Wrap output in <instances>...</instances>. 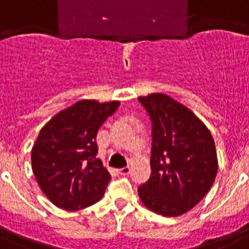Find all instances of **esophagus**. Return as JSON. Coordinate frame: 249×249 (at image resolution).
Segmentation results:
<instances>
[{
    "label": "esophagus",
    "instance_id": "esophagus-1",
    "mask_svg": "<svg viewBox=\"0 0 249 249\" xmlns=\"http://www.w3.org/2000/svg\"><path fill=\"white\" fill-rule=\"evenodd\" d=\"M119 173L123 174V176H126V174L130 173V168H129V166H124V168L119 169Z\"/></svg>",
    "mask_w": 249,
    "mask_h": 249
}]
</instances>
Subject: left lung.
<instances>
[{
  "mask_svg": "<svg viewBox=\"0 0 249 249\" xmlns=\"http://www.w3.org/2000/svg\"><path fill=\"white\" fill-rule=\"evenodd\" d=\"M152 121L151 176L138 187L146 208L165 217L193 209L208 194L218 170L216 146L204 123L163 93L140 97Z\"/></svg>",
  "mask_w": 249,
  "mask_h": 249,
  "instance_id": "obj_1",
  "label": "left lung"
}]
</instances>
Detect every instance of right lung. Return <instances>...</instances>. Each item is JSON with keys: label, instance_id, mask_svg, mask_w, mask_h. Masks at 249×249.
Masks as SVG:
<instances>
[{"label": "right lung", "instance_id": "1", "mask_svg": "<svg viewBox=\"0 0 249 249\" xmlns=\"http://www.w3.org/2000/svg\"><path fill=\"white\" fill-rule=\"evenodd\" d=\"M120 105L83 99L62 109L40 130L31 161L37 183L58 208L79 211L105 195L111 174L95 158L98 129Z\"/></svg>", "mask_w": 249, "mask_h": 249}]
</instances>
